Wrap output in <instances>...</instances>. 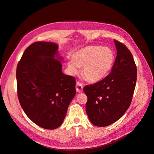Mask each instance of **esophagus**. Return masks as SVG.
Wrapping results in <instances>:
<instances>
[{"mask_svg":"<svg viewBox=\"0 0 154 154\" xmlns=\"http://www.w3.org/2000/svg\"><path fill=\"white\" fill-rule=\"evenodd\" d=\"M83 85L81 82H77L76 84V89L78 92H82L83 91Z\"/></svg>","mask_w":154,"mask_h":154,"instance_id":"34e87169","label":"esophagus"}]
</instances>
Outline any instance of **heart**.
<instances>
[{
    "label": "heart",
    "mask_w": 154,
    "mask_h": 154,
    "mask_svg": "<svg viewBox=\"0 0 154 154\" xmlns=\"http://www.w3.org/2000/svg\"><path fill=\"white\" fill-rule=\"evenodd\" d=\"M114 62L115 54L110 48L88 46L78 51L67 64L72 73L78 71V67H83V74L87 80L97 82L109 74Z\"/></svg>",
    "instance_id": "obj_1"
}]
</instances>
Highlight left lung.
Listing matches in <instances>:
<instances>
[{
    "label": "left lung",
    "mask_w": 154,
    "mask_h": 154,
    "mask_svg": "<svg viewBox=\"0 0 154 154\" xmlns=\"http://www.w3.org/2000/svg\"><path fill=\"white\" fill-rule=\"evenodd\" d=\"M117 56L111 72L104 79L86 85V112L97 127H106L118 121L131 103L137 80V68L132 53L114 40Z\"/></svg>",
    "instance_id": "1"
}]
</instances>
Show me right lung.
<instances>
[{
  "instance_id": "add662e5",
  "label": "right lung",
  "mask_w": 154,
  "mask_h": 154,
  "mask_svg": "<svg viewBox=\"0 0 154 154\" xmlns=\"http://www.w3.org/2000/svg\"><path fill=\"white\" fill-rule=\"evenodd\" d=\"M57 50L58 45L49 42L32 43L23 53L16 72L23 110L32 122L49 130L62 124L76 94L75 78L62 72Z\"/></svg>"
}]
</instances>
